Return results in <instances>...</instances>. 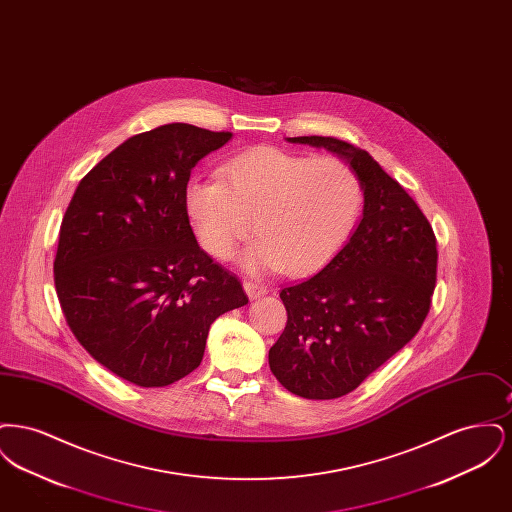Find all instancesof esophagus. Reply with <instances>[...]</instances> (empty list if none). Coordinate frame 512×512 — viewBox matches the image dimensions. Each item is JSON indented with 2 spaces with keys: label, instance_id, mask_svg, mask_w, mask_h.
I'll return each instance as SVG.
<instances>
[{
  "label": "esophagus",
  "instance_id": "1",
  "mask_svg": "<svg viewBox=\"0 0 512 512\" xmlns=\"http://www.w3.org/2000/svg\"><path fill=\"white\" fill-rule=\"evenodd\" d=\"M244 290L249 299H259L267 293V286H263L259 282H253V280H244Z\"/></svg>",
  "mask_w": 512,
  "mask_h": 512
}]
</instances>
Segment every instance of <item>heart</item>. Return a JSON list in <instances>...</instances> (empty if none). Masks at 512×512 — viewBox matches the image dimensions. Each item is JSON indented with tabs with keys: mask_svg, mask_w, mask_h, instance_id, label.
<instances>
[{
	"mask_svg": "<svg viewBox=\"0 0 512 512\" xmlns=\"http://www.w3.org/2000/svg\"><path fill=\"white\" fill-rule=\"evenodd\" d=\"M184 205L201 247L228 261L251 232L242 257L249 270L280 268L301 276L324 267L347 242L363 205V186L345 161L307 157L282 147H253L192 178Z\"/></svg>",
	"mask_w": 512,
	"mask_h": 512,
	"instance_id": "1",
	"label": "heart"
}]
</instances>
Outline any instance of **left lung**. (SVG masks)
I'll list each match as a JSON object with an SVG mask.
<instances>
[{"label": "left lung", "mask_w": 512, "mask_h": 512, "mask_svg": "<svg viewBox=\"0 0 512 512\" xmlns=\"http://www.w3.org/2000/svg\"><path fill=\"white\" fill-rule=\"evenodd\" d=\"M324 147L357 172L363 219L318 274L282 288L288 322L268 351L276 380L305 399L361 386L413 340L436 288V236L420 207L365 149L330 136L288 138Z\"/></svg>", "instance_id": "8db88e82"}]
</instances>
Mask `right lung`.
Returning a JSON list of instances; mask_svg holds the SVG:
<instances>
[{
  "instance_id": "add662e5",
  "label": "right lung",
  "mask_w": 512,
  "mask_h": 512,
  "mask_svg": "<svg viewBox=\"0 0 512 512\" xmlns=\"http://www.w3.org/2000/svg\"><path fill=\"white\" fill-rule=\"evenodd\" d=\"M232 132L172 122L136 134L88 172L61 222L55 290L80 345L140 388L188 376L211 324L244 307L240 280L195 240L192 169Z\"/></svg>"
}]
</instances>
